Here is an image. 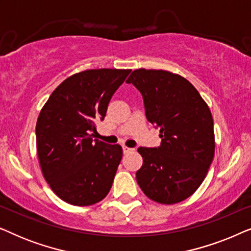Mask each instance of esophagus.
Instances as JSON below:
<instances>
[{
    "label": "esophagus",
    "instance_id": "esophagus-1",
    "mask_svg": "<svg viewBox=\"0 0 251 251\" xmlns=\"http://www.w3.org/2000/svg\"><path fill=\"white\" fill-rule=\"evenodd\" d=\"M122 149H123V153H129V152H131V151H133L132 149H129V147H126V146H123Z\"/></svg>",
    "mask_w": 251,
    "mask_h": 251
}]
</instances>
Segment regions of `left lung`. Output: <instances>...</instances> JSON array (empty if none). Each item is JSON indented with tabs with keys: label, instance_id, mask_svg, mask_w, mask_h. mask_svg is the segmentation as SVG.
Returning a JSON list of instances; mask_svg holds the SVG:
<instances>
[{
	"label": "left lung",
	"instance_id": "8db88e82",
	"mask_svg": "<svg viewBox=\"0 0 251 251\" xmlns=\"http://www.w3.org/2000/svg\"><path fill=\"white\" fill-rule=\"evenodd\" d=\"M140 91L146 118L160 129V147H139L137 183L151 200L174 204L190 198L215 155L214 120L193 84L163 70L133 71L126 80Z\"/></svg>",
	"mask_w": 251,
	"mask_h": 251
}]
</instances>
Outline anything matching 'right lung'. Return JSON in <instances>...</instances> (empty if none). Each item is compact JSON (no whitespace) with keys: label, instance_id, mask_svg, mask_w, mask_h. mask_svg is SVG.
<instances>
[{"label":"right lung","instance_id":"obj_1","mask_svg":"<svg viewBox=\"0 0 251 251\" xmlns=\"http://www.w3.org/2000/svg\"><path fill=\"white\" fill-rule=\"evenodd\" d=\"M131 70H88L61 82L41 109L36 149L44 179L57 197L91 205L111 190L122 147L94 139L112 96Z\"/></svg>","mask_w":251,"mask_h":251}]
</instances>
